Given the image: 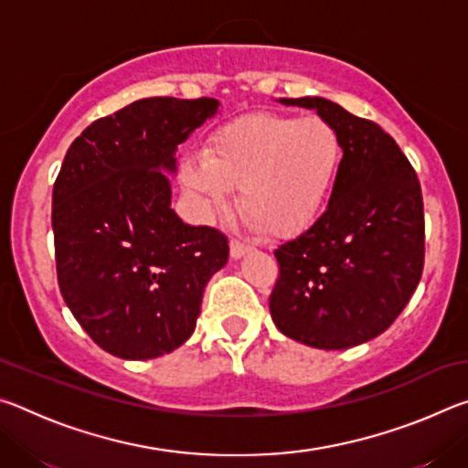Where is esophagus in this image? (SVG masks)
Segmentation results:
<instances>
[{"label": "esophagus", "mask_w": 468, "mask_h": 468, "mask_svg": "<svg viewBox=\"0 0 468 468\" xmlns=\"http://www.w3.org/2000/svg\"><path fill=\"white\" fill-rule=\"evenodd\" d=\"M250 250H251L250 245H245V243L237 241V239H233V241H231V258H233V260H239V258H243L245 253H248Z\"/></svg>", "instance_id": "obj_1"}]
</instances>
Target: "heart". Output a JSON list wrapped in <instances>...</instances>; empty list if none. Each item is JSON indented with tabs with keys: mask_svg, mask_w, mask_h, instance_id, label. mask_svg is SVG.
Returning a JSON list of instances; mask_svg holds the SVG:
<instances>
[{
	"mask_svg": "<svg viewBox=\"0 0 468 468\" xmlns=\"http://www.w3.org/2000/svg\"><path fill=\"white\" fill-rule=\"evenodd\" d=\"M343 161L335 125L318 115L253 113L229 122L181 167L206 215L227 210L239 189L250 225L274 237L310 227L328 202Z\"/></svg>",
	"mask_w": 468,
	"mask_h": 468,
	"instance_id": "1",
	"label": "heart"
}]
</instances>
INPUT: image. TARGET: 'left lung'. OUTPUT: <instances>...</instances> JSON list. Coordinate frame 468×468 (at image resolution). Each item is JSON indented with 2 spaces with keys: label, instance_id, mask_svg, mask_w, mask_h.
<instances>
[{
  "label": "left lung",
  "instance_id": "left-lung-1",
  "mask_svg": "<svg viewBox=\"0 0 468 468\" xmlns=\"http://www.w3.org/2000/svg\"><path fill=\"white\" fill-rule=\"evenodd\" d=\"M335 125L343 161L326 210L274 250L271 315L307 346H357L405 310L423 272L425 218L417 173L390 133L322 97L281 99Z\"/></svg>",
  "mask_w": 468,
  "mask_h": 468
}]
</instances>
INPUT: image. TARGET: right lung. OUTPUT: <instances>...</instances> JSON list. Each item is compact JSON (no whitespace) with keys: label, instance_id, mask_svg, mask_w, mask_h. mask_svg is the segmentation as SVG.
I'll return each instance as SVG.
<instances>
[{"label":"right lung","instance_id":"obj_1","mask_svg":"<svg viewBox=\"0 0 468 468\" xmlns=\"http://www.w3.org/2000/svg\"><path fill=\"white\" fill-rule=\"evenodd\" d=\"M217 99L150 97L90 123L63 158L51 225L63 301L94 343L154 359L194 335L227 237L171 208L177 146L218 113Z\"/></svg>","mask_w":468,"mask_h":468}]
</instances>
